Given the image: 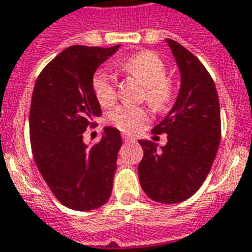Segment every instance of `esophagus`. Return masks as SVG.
Masks as SVG:
<instances>
[{
  "instance_id": "1",
  "label": "esophagus",
  "mask_w": 252,
  "mask_h": 252,
  "mask_svg": "<svg viewBox=\"0 0 252 252\" xmlns=\"http://www.w3.org/2000/svg\"><path fill=\"white\" fill-rule=\"evenodd\" d=\"M123 140L128 143V142H135V138L133 136H129V135H126V133H123Z\"/></svg>"
}]
</instances>
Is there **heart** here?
Returning a JSON list of instances; mask_svg holds the SVG:
<instances>
[{"instance_id": "obj_1", "label": "heart", "mask_w": 252, "mask_h": 252, "mask_svg": "<svg viewBox=\"0 0 252 252\" xmlns=\"http://www.w3.org/2000/svg\"><path fill=\"white\" fill-rule=\"evenodd\" d=\"M119 67L138 78L145 85V99L153 109L164 110L168 107L174 96V91L167 80L165 63L158 55L143 51L120 62ZM92 88L97 102L102 106H110L116 100V85L109 71H96L92 80ZM148 119L149 114L145 109L128 106L116 107L107 117L110 124L126 132L139 129Z\"/></svg>"}]
</instances>
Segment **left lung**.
I'll use <instances>...</instances> for the list:
<instances>
[{"label": "left lung", "mask_w": 252, "mask_h": 252, "mask_svg": "<svg viewBox=\"0 0 252 252\" xmlns=\"http://www.w3.org/2000/svg\"><path fill=\"white\" fill-rule=\"evenodd\" d=\"M181 73L172 109L153 133H167V145L139 140L143 158L138 167L148 197L175 204L191 197L208 175L220 140V99L203 63L174 40H165Z\"/></svg>", "instance_id": "1"}]
</instances>
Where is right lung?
Returning <instances> with one entry per match:
<instances>
[{"label":"right lung","instance_id":"1","mask_svg":"<svg viewBox=\"0 0 252 252\" xmlns=\"http://www.w3.org/2000/svg\"><path fill=\"white\" fill-rule=\"evenodd\" d=\"M119 48H66L41 71L32 90L30 142L37 168L56 198L76 211L99 208L112 194L120 131L106 126L94 146L84 143V132L102 114L94 74Z\"/></svg>","mask_w":252,"mask_h":252}]
</instances>
